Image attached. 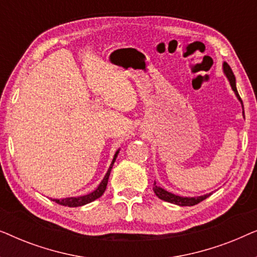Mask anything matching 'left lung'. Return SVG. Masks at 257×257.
Returning a JSON list of instances; mask_svg holds the SVG:
<instances>
[{
    "instance_id": "obj_1",
    "label": "left lung",
    "mask_w": 257,
    "mask_h": 257,
    "mask_svg": "<svg viewBox=\"0 0 257 257\" xmlns=\"http://www.w3.org/2000/svg\"><path fill=\"white\" fill-rule=\"evenodd\" d=\"M222 70H223V73L224 76L227 77L228 82H229L231 89H233L235 96L238 99V101L241 103V106H242V110H243V103H242V99L240 97V94L237 92V89H236V79H235V76L233 73V70L230 69V66L227 64L226 62L222 63ZM243 118H244V110L243 112ZM153 191L156 193V195L158 198L164 200V201H167V202H171V203H174V205H178V206H194L196 203L203 201V200L208 198V196L212 194V193H209V194H205V195H201V196H179V195H175L173 193L171 192H167L166 189L161 188L160 186L157 185V182L154 181L153 184Z\"/></svg>"
}]
</instances>
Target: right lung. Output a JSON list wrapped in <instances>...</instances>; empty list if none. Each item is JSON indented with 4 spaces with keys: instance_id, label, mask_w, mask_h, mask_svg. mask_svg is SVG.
<instances>
[{
    "instance_id": "right-lung-1",
    "label": "right lung",
    "mask_w": 257,
    "mask_h": 257,
    "mask_svg": "<svg viewBox=\"0 0 257 257\" xmlns=\"http://www.w3.org/2000/svg\"><path fill=\"white\" fill-rule=\"evenodd\" d=\"M119 151H120V149L117 150V152L114 153V157H113V159H112V163H111V165H110V167H108L106 174H105L104 179H103V180H101L100 184L98 185V187H97L96 189H94L93 192L89 193V194L82 195V196H71V198H63V199H51L52 201H55L56 203H58V205H62V206L79 207V206L86 205V203L92 202V201H94V200H96V199L100 198V196L104 194L105 189H106L107 181H108V177H110L112 166H113L114 161H115V159H117Z\"/></svg>"
}]
</instances>
